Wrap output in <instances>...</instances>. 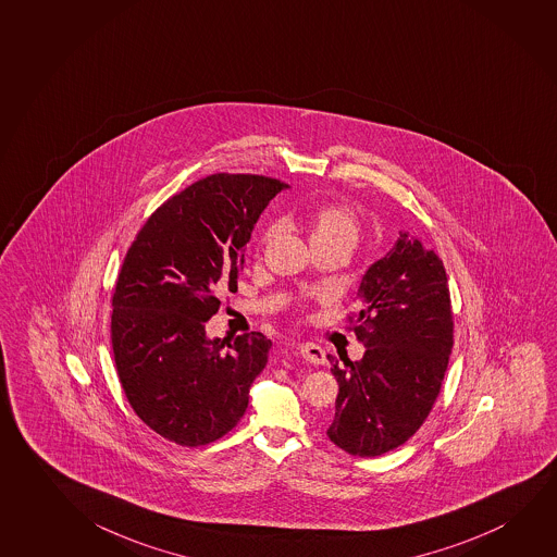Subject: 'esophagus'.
<instances>
[{
  "instance_id": "34e87169",
  "label": "esophagus",
  "mask_w": 557,
  "mask_h": 557,
  "mask_svg": "<svg viewBox=\"0 0 557 557\" xmlns=\"http://www.w3.org/2000/svg\"><path fill=\"white\" fill-rule=\"evenodd\" d=\"M299 352L302 359L309 360L310 364H324L325 351L317 343H300Z\"/></svg>"
}]
</instances>
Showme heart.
Returning a JSON list of instances; mask_svg holds the SVG:
<instances>
[{
	"label": "heart",
	"mask_w": 557,
	"mask_h": 557,
	"mask_svg": "<svg viewBox=\"0 0 557 557\" xmlns=\"http://www.w3.org/2000/svg\"><path fill=\"white\" fill-rule=\"evenodd\" d=\"M310 245H337L351 252L359 240V222L343 206H324L310 214L305 223ZM270 237V232L265 233Z\"/></svg>",
	"instance_id": "b5f03b06"
}]
</instances>
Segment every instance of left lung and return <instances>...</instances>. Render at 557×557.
Here are the masks:
<instances>
[{
    "instance_id": "8db88e82",
    "label": "left lung",
    "mask_w": 557,
    "mask_h": 557,
    "mask_svg": "<svg viewBox=\"0 0 557 557\" xmlns=\"http://www.w3.org/2000/svg\"><path fill=\"white\" fill-rule=\"evenodd\" d=\"M355 335L367 349L345 369L327 355L339 384L325 434L359 457L405 444L426 420L454 347L444 264L407 232L370 265L357 293Z\"/></svg>"
}]
</instances>
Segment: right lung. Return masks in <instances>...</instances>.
Segmentation results:
<instances>
[{"label": "right lung", "instance_id": "1", "mask_svg": "<svg viewBox=\"0 0 557 557\" xmlns=\"http://www.w3.org/2000/svg\"><path fill=\"white\" fill-rule=\"evenodd\" d=\"M287 187L215 173L163 202L128 248L113 293L112 347L133 411L175 444H212L237 426L272 342L260 332L210 339L218 293L237 289L245 247Z\"/></svg>", "mask_w": 557, "mask_h": 557}]
</instances>
